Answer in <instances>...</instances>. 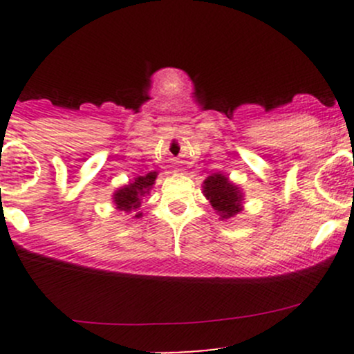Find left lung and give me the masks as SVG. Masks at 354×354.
Here are the masks:
<instances>
[{"instance_id": "1", "label": "left lung", "mask_w": 354, "mask_h": 354, "mask_svg": "<svg viewBox=\"0 0 354 354\" xmlns=\"http://www.w3.org/2000/svg\"><path fill=\"white\" fill-rule=\"evenodd\" d=\"M203 194L221 221L234 218L243 211L245 193L226 174L213 173L201 185Z\"/></svg>"}]
</instances>
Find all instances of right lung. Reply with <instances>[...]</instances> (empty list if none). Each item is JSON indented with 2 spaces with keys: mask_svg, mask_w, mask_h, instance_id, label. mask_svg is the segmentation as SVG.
Here are the masks:
<instances>
[{
  "mask_svg": "<svg viewBox=\"0 0 354 354\" xmlns=\"http://www.w3.org/2000/svg\"><path fill=\"white\" fill-rule=\"evenodd\" d=\"M156 178V171H149L145 176H136L135 180H131L128 185L121 186L113 193V205L116 206L118 211L131 213L133 218H141L143 216V213L140 211L141 201L149 194Z\"/></svg>",
  "mask_w": 354,
  "mask_h": 354,
  "instance_id": "1",
  "label": "right lung"
}]
</instances>
